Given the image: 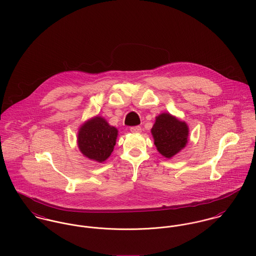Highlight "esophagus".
<instances>
[{
  "mask_svg": "<svg viewBox=\"0 0 256 256\" xmlns=\"http://www.w3.org/2000/svg\"><path fill=\"white\" fill-rule=\"evenodd\" d=\"M130 132L134 134H140L142 132V128L140 126H132L130 128Z\"/></svg>",
  "mask_w": 256,
  "mask_h": 256,
  "instance_id": "1",
  "label": "esophagus"
}]
</instances>
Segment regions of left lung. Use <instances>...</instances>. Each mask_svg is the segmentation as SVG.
<instances>
[{
  "label": "left lung",
  "instance_id": "8db88e82",
  "mask_svg": "<svg viewBox=\"0 0 256 256\" xmlns=\"http://www.w3.org/2000/svg\"><path fill=\"white\" fill-rule=\"evenodd\" d=\"M157 150L166 158H172L186 147L188 138V126L169 113L156 116L151 128Z\"/></svg>",
  "mask_w": 256,
  "mask_h": 256
}]
</instances>
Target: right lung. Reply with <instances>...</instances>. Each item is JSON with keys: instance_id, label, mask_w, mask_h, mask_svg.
Wrapping results in <instances>:
<instances>
[{"instance_id": "1", "label": "right lung", "mask_w": 256, "mask_h": 256, "mask_svg": "<svg viewBox=\"0 0 256 256\" xmlns=\"http://www.w3.org/2000/svg\"><path fill=\"white\" fill-rule=\"evenodd\" d=\"M118 130L102 116H95L86 122L80 128L78 145L80 152L90 160L102 163L114 150Z\"/></svg>"}]
</instances>
